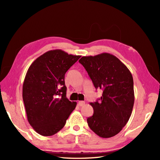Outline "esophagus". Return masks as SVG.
Instances as JSON below:
<instances>
[{"instance_id":"esophagus-1","label":"esophagus","mask_w":160,"mask_h":160,"mask_svg":"<svg viewBox=\"0 0 160 160\" xmlns=\"http://www.w3.org/2000/svg\"><path fill=\"white\" fill-rule=\"evenodd\" d=\"M85 101H80L78 102V105L79 106H83L85 105Z\"/></svg>"}]
</instances>
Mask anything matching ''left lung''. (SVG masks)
Returning a JSON list of instances; mask_svg holds the SVG:
<instances>
[{"instance_id": "obj_1", "label": "left lung", "mask_w": 160, "mask_h": 160, "mask_svg": "<svg viewBox=\"0 0 160 160\" xmlns=\"http://www.w3.org/2000/svg\"><path fill=\"white\" fill-rule=\"evenodd\" d=\"M79 62L95 88L103 90L99 101L90 103L93 114L87 119L89 127L101 138L115 136L132 113L135 99L132 75L118 57L108 52L82 57Z\"/></svg>"}]
</instances>
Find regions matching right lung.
<instances>
[{
	"label": "right lung",
	"instance_id": "obj_1",
	"mask_svg": "<svg viewBox=\"0 0 160 160\" xmlns=\"http://www.w3.org/2000/svg\"><path fill=\"white\" fill-rule=\"evenodd\" d=\"M80 55L61 49L49 51L33 61L22 85L27 119L43 136L55 135L65 126L77 105L66 98L65 75Z\"/></svg>",
	"mask_w": 160,
	"mask_h": 160
}]
</instances>
